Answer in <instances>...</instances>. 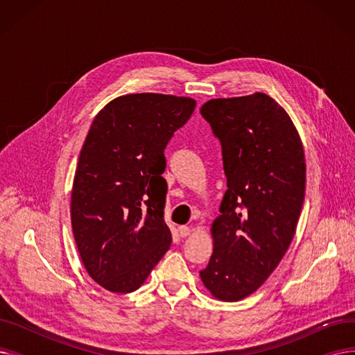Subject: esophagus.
Wrapping results in <instances>:
<instances>
[{
	"label": "esophagus",
	"mask_w": 355,
	"mask_h": 355,
	"mask_svg": "<svg viewBox=\"0 0 355 355\" xmlns=\"http://www.w3.org/2000/svg\"><path fill=\"white\" fill-rule=\"evenodd\" d=\"M190 233H191V229L187 227V226H180L178 227V234L181 237H187V236H190Z\"/></svg>",
	"instance_id": "1"
}]
</instances>
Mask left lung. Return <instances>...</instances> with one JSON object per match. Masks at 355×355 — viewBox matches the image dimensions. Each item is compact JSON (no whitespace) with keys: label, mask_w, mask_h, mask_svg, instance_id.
Masks as SVG:
<instances>
[{"label":"left lung","mask_w":355,"mask_h":355,"mask_svg":"<svg viewBox=\"0 0 355 355\" xmlns=\"http://www.w3.org/2000/svg\"><path fill=\"white\" fill-rule=\"evenodd\" d=\"M200 112L221 142L227 177L200 277L216 300L236 302L266 282L293 239L305 197L304 146L288 112L266 93L211 99Z\"/></svg>","instance_id":"1"}]
</instances>
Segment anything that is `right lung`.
Masks as SVG:
<instances>
[{
    "label": "right lung",
    "instance_id": "add662e5",
    "mask_svg": "<svg viewBox=\"0 0 355 355\" xmlns=\"http://www.w3.org/2000/svg\"><path fill=\"white\" fill-rule=\"evenodd\" d=\"M196 103L129 93L92 122L74 173L70 218L86 272L109 292L141 288L171 246L164 221V149Z\"/></svg>",
    "mask_w": 355,
    "mask_h": 355
}]
</instances>
